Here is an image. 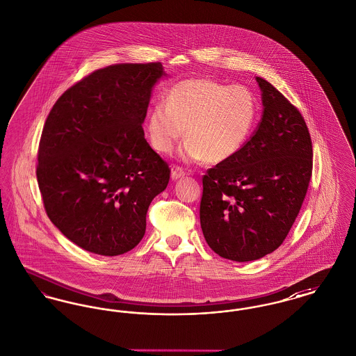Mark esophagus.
Instances as JSON below:
<instances>
[{"label": "esophagus", "mask_w": 356, "mask_h": 356, "mask_svg": "<svg viewBox=\"0 0 356 356\" xmlns=\"http://www.w3.org/2000/svg\"><path fill=\"white\" fill-rule=\"evenodd\" d=\"M186 176V170H183V168H180V167L172 170V180H179V179H183Z\"/></svg>", "instance_id": "34e87169"}]
</instances>
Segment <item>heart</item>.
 <instances>
[{
	"mask_svg": "<svg viewBox=\"0 0 356 356\" xmlns=\"http://www.w3.org/2000/svg\"><path fill=\"white\" fill-rule=\"evenodd\" d=\"M257 104L241 85L192 79L173 85L149 112L147 131L153 148L170 153L183 138L186 159L221 163L234 157L254 129Z\"/></svg>",
	"mask_w": 356,
	"mask_h": 356,
	"instance_id": "1",
	"label": "heart"
}]
</instances>
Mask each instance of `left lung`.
<instances>
[{
    "label": "left lung",
    "instance_id": "8db88e82",
    "mask_svg": "<svg viewBox=\"0 0 356 356\" xmlns=\"http://www.w3.org/2000/svg\"><path fill=\"white\" fill-rule=\"evenodd\" d=\"M264 105L257 131L203 176L200 224L208 245L234 261L271 254L299 215L312 176L305 118L271 83L256 77Z\"/></svg>",
    "mask_w": 356,
    "mask_h": 356
}]
</instances>
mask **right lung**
Listing matches in <instances>:
<instances>
[{
	"label": "right lung",
	"mask_w": 356,
	"mask_h": 356,
	"mask_svg": "<svg viewBox=\"0 0 356 356\" xmlns=\"http://www.w3.org/2000/svg\"><path fill=\"white\" fill-rule=\"evenodd\" d=\"M160 63L97 69L67 89L45 121L37 181L51 222L85 251L125 254L145 234L147 212L170 181L168 163L143 122Z\"/></svg>",
	"instance_id": "obj_1"
}]
</instances>
